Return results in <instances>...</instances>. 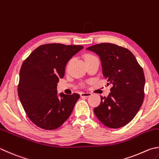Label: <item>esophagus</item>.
<instances>
[{
	"label": "esophagus",
	"instance_id": "obj_1",
	"mask_svg": "<svg viewBox=\"0 0 159 159\" xmlns=\"http://www.w3.org/2000/svg\"><path fill=\"white\" fill-rule=\"evenodd\" d=\"M91 95V93H89V92H83V93H80V96L81 97H89Z\"/></svg>",
	"mask_w": 159,
	"mask_h": 159
}]
</instances>
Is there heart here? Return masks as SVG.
<instances>
[{"instance_id":"obj_1","label":"heart","mask_w":159,"mask_h":159,"mask_svg":"<svg viewBox=\"0 0 159 159\" xmlns=\"http://www.w3.org/2000/svg\"><path fill=\"white\" fill-rule=\"evenodd\" d=\"M93 57V56H91V55H89V56H87V57H86V58H88V57Z\"/></svg>"}]
</instances>
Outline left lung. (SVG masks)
<instances>
[{"label":"left lung","mask_w":159,"mask_h":159,"mask_svg":"<svg viewBox=\"0 0 159 159\" xmlns=\"http://www.w3.org/2000/svg\"><path fill=\"white\" fill-rule=\"evenodd\" d=\"M86 50L99 55L103 75L113 84L109 95L101 97L94 113L107 127H124L132 120L143 102L145 79L143 68L130 50L116 44L102 43Z\"/></svg>","instance_id":"8db88e82"}]
</instances>
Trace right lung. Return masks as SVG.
<instances>
[{"mask_svg": "<svg viewBox=\"0 0 159 159\" xmlns=\"http://www.w3.org/2000/svg\"><path fill=\"white\" fill-rule=\"evenodd\" d=\"M82 46L43 44L24 60L19 73L18 95L30 120L37 127L53 130L69 118L80 95L61 93L57 86L68 61Z\"/></svg>", "mask_w": 159, "mask_h": 159, "instance_id": "obj_1", "label": "right lung"}]
</instances>
